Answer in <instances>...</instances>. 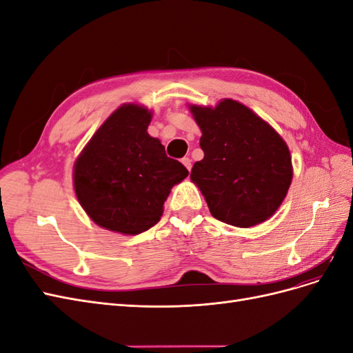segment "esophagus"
<instances>
[{
  "instance_id": "1",
  "label": "esophagus",
  "mask_w": 353,
  "mask_h": 353,
  "mask_svg": "<svg viewBox=\"0 0 353 353\" xmlns=\"http://www.w3.org/2000/svg\"><path fill=\"white\" fill-rule=\"evenodd\" d=\"M181 162H183V165L190 170L191 169V159L190 157H183L181 159Z\"/></svg>"
}]
</instances>
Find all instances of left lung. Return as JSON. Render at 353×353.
I'll return each mask as SVG.
<instances>
[{
  "label": "left lung",
  "instance_id": "left-lung-1",
  "mask_svg": "<svg viewBox=\"0 0 353 353\" xmlns=\"http://www.w3.org/2000/svg\"><path fill=\"white\" fill-rule=\"evenodd\" d=\"M200 126L205 157L191 181L205 196L213 218L249 228L271 218L293 178L285 141L244 104L225 99L216 108L190 105Z\"/></svg>",
  "mask_w": 353,
  "mask_h": 353
}]
</instances>
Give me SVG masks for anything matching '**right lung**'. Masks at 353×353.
Returning a JSON list of instances; mask_svg holds the SVG:
<instances>
[{
    "instance_id": "add662e5",
    "label": "right lung",
    "mask_w": 353,
    "mask_h": 353,
    "mask_svg": "<svg viewBox=\"0 0 353 353\" xmlns=\"http://www.w3.org/2000/svg\"><path fill=\"white\" fill-rule=\"evenodd\" d=\"M152 112L123 104L92 135L73 166L74 193L97 225L126 236L160 221L170 188L187 168L148 135Z\"/></svg>"
}]
</instances>
